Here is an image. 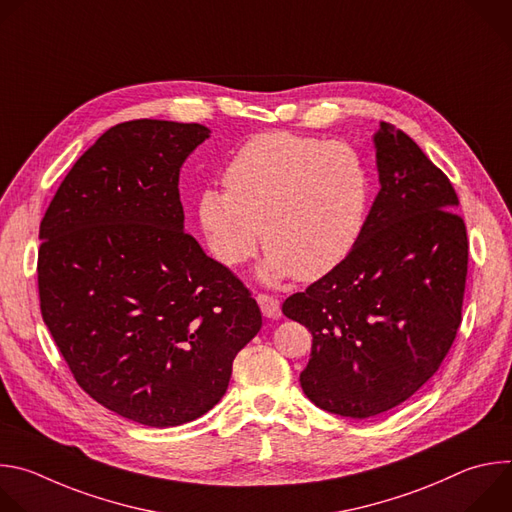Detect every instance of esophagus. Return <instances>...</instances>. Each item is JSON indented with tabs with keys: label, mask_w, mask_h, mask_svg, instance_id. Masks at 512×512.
Segmentation results:
<instances>
[{
	"label": "esophagus",
	"mask_w": 512,
	"mask_h": 512,
	"mask_svg": "<svg viewBox=\"0 0 512 512\" xmlns=\"http://www.w3.org/2000/svg\"><path fill=\"white\" fill-rule=\"evenodd\" d=\"M257 304H259V308H261L265 318H273L275 320V318L281 316V304H279L277 298H273L269 294H257Z\"/></svg>",
	"instance_id": "1"
}]
</instances>
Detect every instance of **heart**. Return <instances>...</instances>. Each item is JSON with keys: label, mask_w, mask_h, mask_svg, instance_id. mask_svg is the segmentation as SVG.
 <instances>
[{"label": "heart", "mask_w": 512, "mask_h": 512, "mask_svg": "<svg viewBox=\"0 0 512 512\" xmlns=\"http://www.w3.org/2000/svg\"><path fill=\"white\" fill-rule=\"evenodd\" d=\"M224 190L198 196V223L216 261L237 267L269 249L261 275L316 281L362 239L371 176L346 143L291 131L249 137L223 172Z\"/></svg>", "instance_id": "heart-1"}]
</instances>
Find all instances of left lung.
<instances>
[{
    "instance_id": "obj_1",
    "label": "left lung",
    "mask_w": 512,
    "mask_h": 512,
    "mask_svg": "<svg viewBox=\"0 0 512 512\" xmlns=\"http://www.w3.org/2000/svg\"><path fill=\"white\" fill-rule=\"evenodd\" d=\"M381 190L350 257L289 296L281 312L312 332L300 375L320 409L367 419L419 391L462 322L468 237L458 194L391 123L375 133Z\"/></svg>"
}]
</instances>
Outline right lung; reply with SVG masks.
<instances>
[{"label":"right lung","mask_w":512,"mask_h":512,"mask_svg":"<svg viewBox=\"0 0 512 512\" xmlns=\"http://www.w3.org/2000/svg\"><path fill=\"white\" fill-rule=\"evenodd\" d=\"M208 133L160 119L111 127L40 223V310L72 377L150 427L210 411L261 330L251 291L184 231L180 168Z\"/></svg>","instance_id":"1"}]
</instances>
